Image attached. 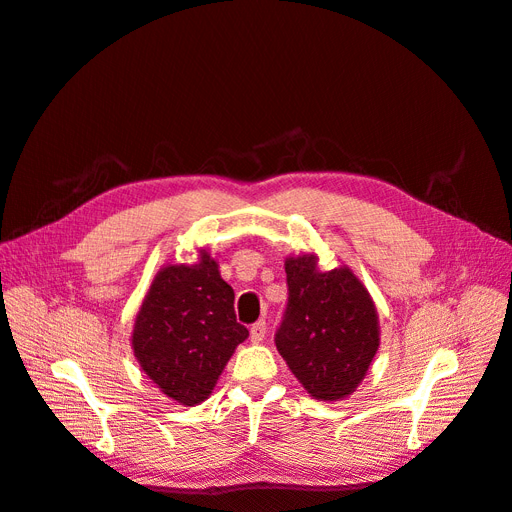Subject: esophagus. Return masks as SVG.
I'll use <instances>...</instances> for the list:
<instances>
[{"label": "esophagus", "mask_w": 512, "mask_h": 512, "mask_svg": "<svg viewBox=\"0 0 512 512\" xmlns=\"http://www.w3.org/2000/svg\"><path fill=\"white\" fill-rule=\"evenodd\" d=\"M265 334H267V323L265 321H256L250 329V338L252 342H262L265 340Z\"/></svg>", "instance_id": "34e87169"}]
</instances>
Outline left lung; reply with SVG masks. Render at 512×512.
<instances>
[{
    "label": "left lung",
    "mask_w": 512,
    "mask_h": 512,
    "mask_svg": "<svg viewBox=\"0 0 512 512\" xmlns=\"http://www.w3.org/2000/svg\"><path fill=\"white\" fill-rule=\"evenodd\" d=\"M288 303L275 347L319 400L355 392L379 349L377 310L353 271L321 273L314 256L286 258Z\"/></svg>",
    "instance_id": "left-lung-1"
}]
</instances>
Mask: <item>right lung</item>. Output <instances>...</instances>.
<instances>
[{"instance_id":"obj_1","label":"right lung","mask_w":512,"mask_h":512,"mask_svg":"<svg viewBox=\"0 0 512 512\" xmlns=\"http://www.w3.org/2000/svg\"><path fill=\"white\" fill-rule=\"evenodd\" d=\"M250 331L237 323L234 290L217 262L200 252L198 265L163 267L133 327V351L165 396L198 405Z\"/></svg>"}]
</instances>
